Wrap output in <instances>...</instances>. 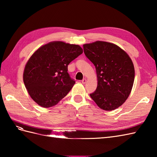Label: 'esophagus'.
I'll return each mask as SVG.
<instances>
[{
  "label": "esophagus",
  "instance_id": "obj_1",
  "mask_svg": "<svg viewBox=\"0 0 157 157\" xmlns=\"http://www.w3.org/2000/svg\"><path fill=\"white\" fill-rule=\"evenodd\" d=\"M86 81H87V80H86V78H84V79H83V80H82V83L83 84H86Z\"/></svg>",
  "mask_w": 157,
  "mask_h": 157
}]
</instances>
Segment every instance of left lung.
I'll list each match as a JSON object with an SVG mask.
<instances>
[{
	"mask_svg": "<svg viewBox=\"0 0 157 157\" xmlns=\"http://www.w3.org/2000/svg\"><path fill=\"white\" fill-rule=\"evenodd\" d=\"M83 48L97 73L98 86L90 97L103 110H115L126 101L134 84L130 57L118 46L104 41L84 44Z\"/></svg>",
	"mask_w": 157,
	"mask_h": 157,
	"instance_id": "obj_1",
	"label": "left lung"
}]
</instances>
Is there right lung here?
<instances>
[{"label": "right lung", "mask_w": 157, "mask_h": 157, "mask_svg": "<svg viewBox=\"0 0 157 157\" xmlns=\"http://www.w3.org/2000/svg\"><path fill=\"white\" fill-rule=\"evenodd\" d=\"M82 52L79 45L62 41L50 42L38 48L27 61L23 75L33 101L44 108L58 104L75 84L67 66Z\"/></svg>", "instance_id": "right-lung-1"}]
</instances>
